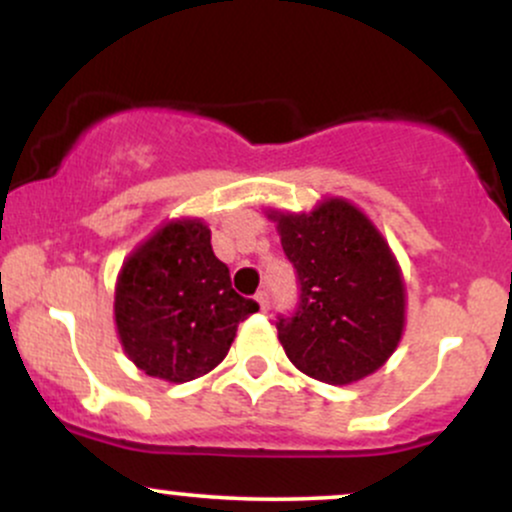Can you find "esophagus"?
I'll return each instance as SVG.
<instances>
[{
    "label": "esophagus",
    "mask_w": 512,
    "mask_h": 512,
    "mask_svg": "<svg viewBox=\"0 0 512 512\" xmlns=\"http://www.w3.org/2000/svg\"><path fill=\"white\" fill-rule=\"evenodd\" d=\"M255 301H257V305H260V310L264 313V310L269 308V293L267 291H257Z\"/></svg>",
    "instance_id": "esophagus-1"
}]
</instances>
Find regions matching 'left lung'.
Returning <instances> with one entry per match:
<instances>
[{
	"label": "left lung",
	"mask_w": 512,
	"mask_h": 512,
	"mask_svg": "<svg viewBox=\"0 0 512 512\" xmlns=\"http://www.w3.org/2000/svg\"><path fill=\"white\" fill-rule=\"evenodd\" d=\"M301 281V305L279 320V342L308 378L351 385L383 368L407 325L395 252L366 211L325 197L310 211L267 209Z\"/></svg>",
	"instance_id": "1"
}]
</instances>
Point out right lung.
I'll use <instances>...</instances> for the list:
<instances>
[{"mask_svg":"<svg viewBox=\"0 0 512 512\" xmlns=\"http://www.w3.org/2000/svg\"><path fill=\"white\" fill-rule=\"evenodd\" d=\"M257 303L238 296L202 219H168L122 262L113 317L129 361L166 383H190L226 358Z\"/></svg>","mask_w":512,"mask_h":512,"instance_id":"right-lung-1","label":"right lung"}]
</instances>
